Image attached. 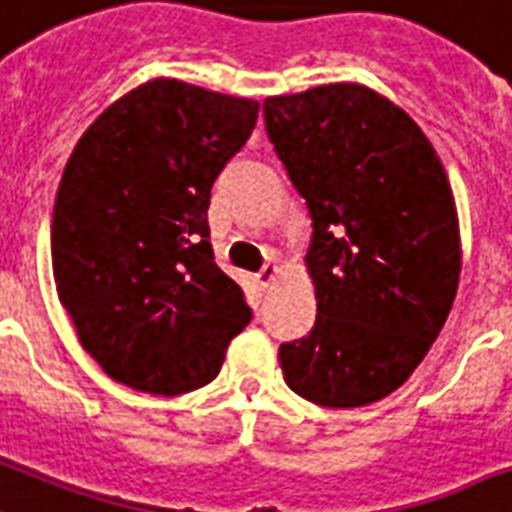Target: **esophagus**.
<instances>
[{
    "mask_svg": "<svg viewBox=\"0 0 512 512\" xmlns=\"http://www.w3.org/2000/svg\"><path fill=\"white\" fill-rule=\"evenodd\" d=\"M279 271H282V268H279V265L276 263H268L263 268V271L257 273L255 279H257V287H260V290H271L273 287V282H276V279H279Z\"/></svg>",
    "mask_w": 512,
    "mask_h": 512,
    "instance_id": "esophagus-1",
    "label": "esophagus"
}]
</instances>
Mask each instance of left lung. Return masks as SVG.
<instances>
[{"label": "left lung", "instance_id": "left-lung-1", "mask_svg": "<svg viewBox=\"0 0 512 512\" xmlns=\"http://www.w3.org/2000/svg\"><path fill=\"white\" fill-rule=\"evenodd\" d=\"M314 236L317 319L279 346L292 392L325 408L384 400L446 325L462 276L459 214L438 152L395 101L330 83L263 101Z\"/></svg>", "mask_w": 512, "mask_h": 512}]
</instances>
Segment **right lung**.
Segmentation results:
<instances>
[{"label": "right lung", "mask_w": 512, "mask_h": 512, "mask_svg": "<svg viewBox=\"0 0 512 512\" xmlns=\"http://www.w3.org/2000/svg\"><path fill=\"white\" fill-rule=\"evenodd\" d=\"M260 104L152 77L74 144L53 206V279L83 349L147 395L209 384L247 327L244 292L214 263V179Z\"/></svg>", "instance_id": "obj_1"}]
</instances>
